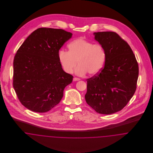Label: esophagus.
Returning <instances> with one entry per match:
<instances>
[{
    "label": "esophagus",
    "instance_id": "1",
    "mask_svg": "<svg viewBox=\"0 0 153 153\" xmlns=\"http://www.w3.org/2000/svg\"><path fill=\"white\" fill-rule=\"evenodd\" d=\"M79 80H80V79H79V78H77V77H74V78H73V81H79Z\"/></svg>",
    "mask_w": 153,
    "mask_h": 153
}]
</instances>
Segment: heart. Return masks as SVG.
Masks as SVG:
<instances>
[{
    "instance_id": "heart-1",
    "label": "heart",
    "mask_w": 153,
    "mask_h": 153,
    "mask_svg": "<svg viewBox=\"0 0 153 153\" xmlns=\"http://www.w3.org/2000/svg\"><path fill=\"white\" fill-rule=\"evenodd\" d=\"M69 51L61 50L58 60L63 70L68 73L72 72L77 65L76 72L80 76L88 73L94 76L99 73L104 65L106 53L100 44H95L83 38H79L68 45Z\"/></svg>"
}]
</instances>
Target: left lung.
<instances>
[{
  "label": "left lung",
  "instance_id": "obj_1",
  "mask_svg": "<svg viewBox=\"0 0 153 153\" xmlns=\"http://www.w3.org/2000/svg\"><path fill=\"white\" fill-rule=\"evenodd\" d=\"M94 34L105 49L106 59L101 71L87 80L85 99L97 113L112 114L123 109L135 94L138 64L130 45L117 33Z\"/></svg>",
  "mask_w": 153,
  "mask_h": 153
}]
</instances>
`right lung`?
I'll return each mask as SVG.
<instances>
[{
	"label": "right lung",
	"mask_w": 153,
	"mask_h": 153,
	"mask_svg": "<svg viewBox=\"0 0 153 153\" xmlns=\"http://www.w3.org/2000/svg\"><path fill=\"white\" fill-rule=\"evenodd\" d=\"M72 36L64 30L42 27L33 31L16 51L13 62V87L22 105L46 112L57 105L64 88L73 80L64 71L58 52Z\"/></svg>",
	"instance_id": "add662e5"
}]
</instances>
